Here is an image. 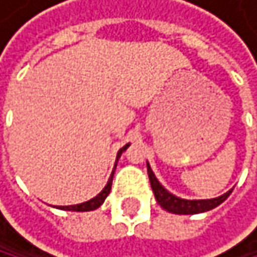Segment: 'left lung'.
I'll return each mask as SVG.
<instances>
[{
  "label": "left lung",
  "instance_id": "8db88e82",
  "mask_svg": "<svg viewBox=\"0 0 257 257\" xmlns=\"http://www.w3.org/2000/svg\"><path fill=\"white\" fill-rule=\"evenodd\" d=\"M148 168V176H150V182H151V188L154 191L156 200L160 203V206L163 210H166L168 213H174V214H199V213H205L210 211L216 206H219L226 197L231 194V190L228 193H225L219 197L214 199H203V200H186V199H180L174 194H171L170 191H166L163 186L160 185V182L156 179L150 163H146Z\"/></svg>",
  "mask_w": 257,
  "mask_h": 257
}]
</instances>
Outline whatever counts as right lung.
<instances>
[{
	"instance_id": "obj_1",
	"label": "right lung",
	"mask_w": 257,
	"mask_h": 257,
	"mask_svg": "<svg viewBox=\"0 0 257 257\" xmlns=\"http://www.w3.org/2000/svg\"><path fill=\"white\" fill-rule=\"evenodd\" d=\"M130 146V143L127 145H124L121 150L118 151V154H117V162H118V159H120V156H121V153L126 150V148ZM115 162V163H117ZM117 166V165H115ZM115 166H114V170H115ZM112 177H114V171H112V174H111V177H109V180H107V185L103 188V191L100 193V194H97L94 199H91V200H87V202H83V203H78V205H69V206H58L60 210H66V211H92V210H97L98 206L104 202V199L107 197V194H109V191H111V185H112Z\"/></svg>"
}]
</instances>
